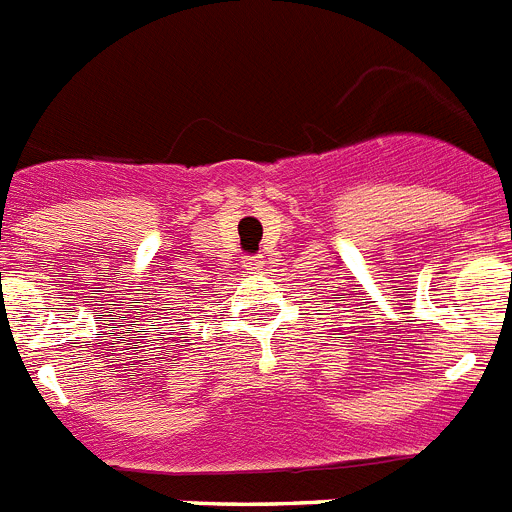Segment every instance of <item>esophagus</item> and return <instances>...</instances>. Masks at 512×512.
Segmentation results:
<instances>
[{"mask_svg":"<svg viewBox=\"0 0 512 512\" xmlns=\"http://www.w3.org/2000/svg\"><path fill=\"white\" fill-rule=\"evenodd\" d=\"M246 266H248V269H253V271H259L261 266H264V256H248Z\"/></svg>","mask_w":512,"mask_h":512,"instance_id":"34e87169","label":"esophagus"}]
</instances>
